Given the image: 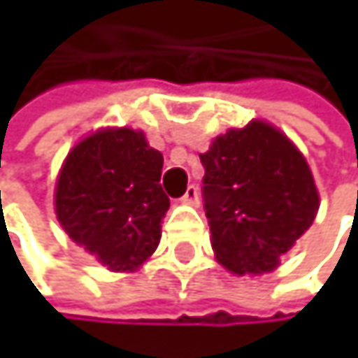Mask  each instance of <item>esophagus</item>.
Returning a JSON list of instances; mask_svg holds the SVG:
<instances>
[{
  "label": "esophagus",
  "mask_w": 358,
  "mask_h": 358,
  "mask_svg": "<svg viewBox=\"0 0 358 358\" xmlns=\"http://www.w3.org/2000/svg\"><path fill=\"white\" fill-rule=\"evenodd\" d=\"M180 201H182L184 205H196V203H199V190H196V186L190 184V186L186 188V192L182 194Z\"/></svg>",
  "instance_id": "1"
}]
</instances>
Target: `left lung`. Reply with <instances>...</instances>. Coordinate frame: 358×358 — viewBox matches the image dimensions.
Instances as JSON below:
<instances>
[{
  "label": "left lung",
  "mask_w": 358,
  "mask_h": 358,
  "mask_svg": "<svg viewBox=\"0 0 358 358\" xmlns=\"http://www.w3.org/2000/svg\"><path fill=\"white\" fill-rule=\"evenodd\" d=\"M203 201L217 261L236 275L265 273L309 230L320 194L307 159L267 122L217 136L207 153Z\"/></svg>",
  "instance_id": "8db88e82"
}]
</instances>
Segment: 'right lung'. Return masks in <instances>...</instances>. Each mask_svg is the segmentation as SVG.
Instances as JSON below:
<instances>
[{"instance_id": "obj_1", "label": "right lung", "mask_w": 358, "mask_h": 358, "mask_svg": "<svg viewBox=\"0 0 358 358\" xmlns=\"http://www.w3.org/2000/svg\"><path fill=\"white\" fill-rule=\"evenodd\" d=\"M164 155L132 128H103L66 157L55 213L66 234L111 271H134L162 238L170 199L159 180Z\"/></svg>"}]
</instances>
